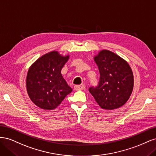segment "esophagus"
Returning a JSON list of instances; mask_svg holds the SVG:
<instances>
[{
	"label": "esophagus",
	"instance_id": "1",
	"mask_svg": "<svg viewBox=\"0 0 156 156\" xmlns=\"http://www.w3.org/2000/svg\"><path fill=\"white\" fill-rule=\"evenodd\" d=\"M85 88V87L84 85H75L74 86V90L76 91L78 90H84Z\"/></svg>",
	"mask_w": 156,
	"mask_h": 156
}]
</instances>
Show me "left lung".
<instances>
[{"label": "left lung", "mask_w": 156, "mask_h": 156, "mask_svg": "<svg viewBox=\"0 0 156 156\" xmlns=\"http://www.w3.org/2000/svg\"><path fill=\"white\" fill-rule=\"evenodd\" d=\"M100 73L96 87L89 92L103 109L113 110L123 106L133 91V74L129 64L113 52L102 50L94 56Z\"/></svg>", "instance_id": "8db88e82"}]
</instances>
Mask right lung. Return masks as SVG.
Instances as JSON below:
<instances>
[{
  "label": "right lung",
  "instance_id": "obj_1",
  "mask_svg": "<svg viewBox=\"0 0 156 156\" xmlns=\"http://www.w3.org/2000/svg\"><path fill=\"white\" fill-rule=\"evenodd\" d=\"M69 57L53 51L41 56L29 68L26 81L27 93L40 108L55 109L72 92V88L61 74Z\"/></svg>",
  "mask_w": 156,
  "mask_h": 156
}]
</instances>
